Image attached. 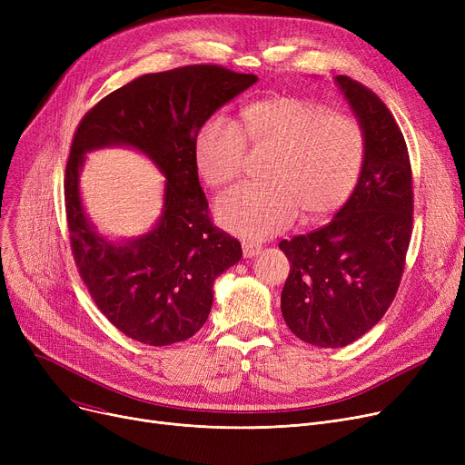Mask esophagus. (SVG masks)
<instances>
[{
	"label": "esophagus",
	"mask_w": 465,
	"mask_h": 465,
	"mask_svg": "<svg viewBox=\"0 0 465 465\" xmlns=\"http://www.w3.org/2000/svg\"><path fill=\"white\" fill-rule=\"evenodd\" d=\"M260 251H262V247L256 245V242H249V241L242 242V256L245 258H252V256L260 254Z\"/></svg>",
	"instance_id": "esophagus-1"
}]
</instances>
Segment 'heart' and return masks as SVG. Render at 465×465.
<instances>
[{"instance_id": "heart-1", "label": "heart", "mask_w": 465, "mask_h": 465, "mask_svg": "<svg viewBox=\"0 0 465 465\" xmlns=\"http://www.w3.org/2000/svg\"><path fill=\"white\" fill-rule=\"evenodd\" d=\"M239 126L213 114L193 139V158L211 186L239 175L247 154L273 149L265 167L267 184H241L216 203V218L228 232L267 239L286 230L302 213L316 223L343 207L360 181L365 137L356 120L330 114L298 95H270L241 109Z\"/></svg>"}]
</instances>
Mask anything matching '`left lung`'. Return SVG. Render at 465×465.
Wrapping results in <instances>:
<instances>
[{
	"instance_id": "8db88e82",
	"label": "left lung",
	"mask_w": 465,
	"mask_h": 465,
	"mask_svg": "<svg viewBox=\"0 0 465 465\" xmlns=\"http://www.w3.org/2000/svg\"><path fill=\"white\" fill-rule=\"evenodd\" d=\"M365 137L351 200L330 224L281 241L290 273L281 294L286 326L305 343L337 349L370 331L398 292L412 228V179L396 120L363 84L337 75Z\"/></svg>"
}]
</instances>
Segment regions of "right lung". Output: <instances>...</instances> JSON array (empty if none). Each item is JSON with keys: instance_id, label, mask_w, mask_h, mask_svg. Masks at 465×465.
<instances>
[{"instance_id": "obj_1", "label": "right lung", "mask_w": 465, "mask_h": 465, "mask_svg": "<svg viewBox=\"0 0 465 465\" xmlns=\"http://www.w3.org/2000/svg\"><path fill=\"white\" fill-rule=\"evenodd\" d=\"M256 81L203 64L149 73L105 95L73 137L64 184L71 251L97 309L139 343L165 347L192 337L211 312L214 279L241 260V242L209 218L193 139ZM107 145L139 150L166 177L163 214L143 236L109 240L84 211V158Z\"/></svg>"}]
</instances>
